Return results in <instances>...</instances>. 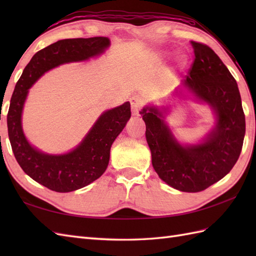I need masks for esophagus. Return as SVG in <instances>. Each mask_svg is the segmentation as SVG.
<instances>
[{
	"instance_id": "34e87169",
	"label": "esophagus",
	"mask_w": 256,
	"mask_h": 256,
	"mask_svg": "<svg viewBox=\"0 0 256 256\" xmlns=\"http://www.w3.org/2000/svg\"><path fill=\"white\" fill-rule=\"evenodd\" d=\"M144 104V100L140 96H133L131 99V108L133 116H138L140 113V110L142 108Z\"/></svg>"
}]
</instances>
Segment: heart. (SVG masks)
Returning <instances> with one entry per match:
<instances>
[{"mask_svg":"<svg viewBox=\"0 0 256 256\" xmlns=\"http://www.w3.org/2000/svg\"><path fill=\"white\" fill-rule=\"evenodd\" d=\"M166 55H167L166 52H160V57H165ZM186 62H187V59L184 58V56H179L178 57V64H179V66H184V64H186Z\"/></svg>","mask_w":256,"mask_h":256,"instance_id":"heart-1","label":"heart"}]
</instances>
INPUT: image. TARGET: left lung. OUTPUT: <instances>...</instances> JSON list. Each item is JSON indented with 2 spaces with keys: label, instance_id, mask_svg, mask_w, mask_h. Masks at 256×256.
<instances>
[{
  "label": "left lung",
  "instance_id": "1",
  "mask_svg": "<svg viewBox=\"0 0 256 256\" xmlns=\"http://www.w3.org/2000/svg\"><path fill=\"white\" fill-rule=\"evenodd\" d=\"M190 42L194 58L182 84L212 108L214 128L201 143L182 145L164 121L162 113L168 108L146 106L140 114L146 124L152 164L160 178L180 192H199L219 182L236 165L246 134V116L229 69L209 46Z\"/></svg>",
  "mask_w": 256,
  "mask_h": 256
}]
</instances>
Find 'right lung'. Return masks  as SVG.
<instances>
[{
	"label": "right lung",
	"instance_id": "add662e5",
	"mask_svg": "<svg viewBox=\"0 0 256 256\" xmlns=\"http://www.w3.org/2000/svg\"><path fill=\"white\" fill-rule=\"evenodd\" d=\"M110 46L108 37L58 40L36 52L15 86L8 113V131L18 165L38 184L57 192L88 186L106 172L114 140L131 118V106L103 112L77 148L62 155L45 154L32 146L22 128V112L30 86L48 70L59 64L88 60Z\"/></svg>",
	"mask_w": 256,
	"mask_h": 256
}]
</instances>
